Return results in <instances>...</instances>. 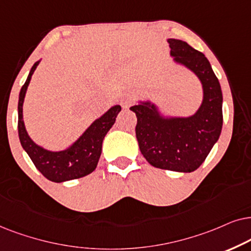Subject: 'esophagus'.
Returning a JSON list of instances; mask_svg holds the SVG:
<instances>
[{"instance_id": "34e87169", "label": "esophagus", "mask_w": 251, "mask_h": 251, "mask_svg": "<svg viewBox=\"0 0 251 251\" xmlns=\"http://www.w3.org/2000/svg\"><path fill=\"white\" fill-rule=\"evenodd\" d=\"M120 105H122L123 109H127L128 105H129V99L127 96H123L122 99H120Z\"/></svg>"}]
</instances>
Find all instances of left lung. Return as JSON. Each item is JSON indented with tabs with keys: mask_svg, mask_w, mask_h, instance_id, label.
Here are the masks:
<instances>
[{
	"mask_svg": "<svg viewBox=\"0 0 251 251\" xmlns=\"http://www.w3.org/2000/svg\"><path fill=\"white\" fill-rule=\"evenodd\" d=\"M173 61L200 79L203 100L188 117H165L150 101L129 108L135 112L140 151L157 169L188 173L199 169L218 141L223 127V93L208 58L188 43L168 39Z\"/></svg>",
	"mask_w": 251,
	"mask_h": 251,
	"instance_id": "8db88e82",
	"label": "left lung"
}]
</instances>
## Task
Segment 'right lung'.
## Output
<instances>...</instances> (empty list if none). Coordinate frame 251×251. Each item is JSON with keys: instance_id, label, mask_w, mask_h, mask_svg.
<instances>
[{"instance_id": "right-lung-1", "label": "right lung", "mask_w": 251, "mask_h": 251, "mask_svg": "<svg viewBox=\"0 0 251 251\" xmlns=\"http://www.w3.org/2000/svg\"><path fill=\"white\" fill-rule=\"evenodd\" d=\"M40 61L32 66L24 86L19 93L18 101V135L22 147L27 152L35 168L53 182H63L88 176L98 166L102 152L103 139L116 122V117L122 110L120 105H113L104 115L100 117L73 142L69 148L61 151H50L36 145L29 138L23 119V104L26 91Z\"/></svg>"}]
</instances>
